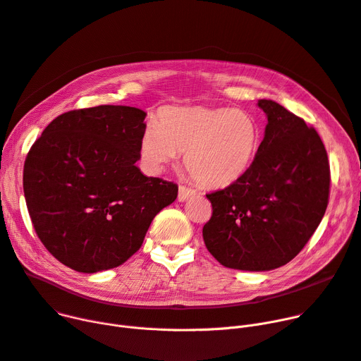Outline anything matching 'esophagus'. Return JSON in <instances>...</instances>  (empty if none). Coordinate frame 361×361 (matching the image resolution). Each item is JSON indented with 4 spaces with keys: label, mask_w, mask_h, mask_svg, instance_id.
<instances>
[{
    "label": "esophagus",
    "mask_w": 361,
    "mask_h": 361,
    "mask_svg": "<svg viewBox=\"0 0 361 361\" xmlns=\"http://www.w3.org/2000/svg\"><path fill=\"white\" fill-rule=\"evenodd\" d=\"M193 195H196V190L190 188V187H187V185H180V187H178V200H180V202L187 200L190 196H193Z\"/></svg>",
    "instance_id": "34e87169"
}]
</instances>
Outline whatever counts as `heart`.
Instances as JSON below:
<instances>
[{
	"instance_id": "1",
	"label": "heart",
	"mask_w": 361,
	"mask_h": 361,
	"mask_svg": "<svg viewBox=\"0 0 361 361\" xmlns=\"http://www.w3.org/2000/svg\"><path fill=\"white\" fill-rule=\"evenodd\" d=\"M259 126L247 111L209 107H168L159 125H148L140 139L145 170L158 174L185 152V165L207 187H226L241 178L259 148Z\"/></svg>"
}]
</instances>
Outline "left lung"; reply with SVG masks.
Segmentation results:
<instances>
[{
	"mask_svg": "<svg viewBox=\"0 0 361 361\" xmlns=\"http://www.w3.org/2000/svg\"><path fill=\"white\" fill-rule=\"evenodd\" d=\"M266 135L250 170L206 195L212 218L203 226L209 252L222 266L266 271L284 266L307 244L329 199V162L314 128L273 100H258Z\"/></svg>",
	"mask_w": 361,
	"mask_h": 361,
	"instance_id": "8db88e82",
	"label": "left lung"
}]
</instances>
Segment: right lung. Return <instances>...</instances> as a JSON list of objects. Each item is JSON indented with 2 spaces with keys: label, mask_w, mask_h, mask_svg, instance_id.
Segmentation results:
<instances>
[{
  "label": "right lung",
  "mask_w": 361,
  "mask_h": 361,
  "mask_svg": "<svg viewBox=\"0 0 361 361\" xmlns=\"http://www.w3.org/2000/svg\"><path fill=\"white\" fill-rule=\"evenodd\" d=\"M147 113L129 106L71 110L32 145L23 188L33 228L58 261L80 273L118 267L142 245L178 185L140 173Z\"/></svg>",
  "instance_id": "add662e5"
}]
</instances>
